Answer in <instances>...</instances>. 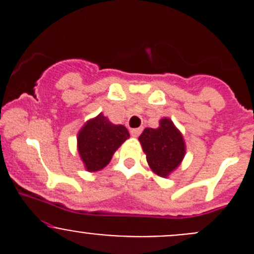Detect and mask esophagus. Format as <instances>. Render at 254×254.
Instances as JSON below:
<instances>
[{
  "label": "esophagus",
  "instance_id": "esophagus-1",
  "mask_svg": "<svg viewBox=\"0 0 254 254\" xmlns=\"http://www.w3.org/2000/svg\"><path fill=\"white\" fill-rule=\"evenodd\" d=\"M141 131H142V129L137 127V129H131V130H130V134H131V136L137 137L140 134H141Z\"/></svg>",
  "mask_w": 254,
  "mask_h": 254
}]
</instances>
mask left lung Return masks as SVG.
I'll return each instance as SVG.
<instances>
[{
    "instance_id": "left-lung-1",
    "label": "left lung",
    "mask_w": 254,
    "mask_h": 254,
    "mask_svg": "<svg viewBox=\"0 0 254 254\" xmlns=\"http://www.w3.org/2000/svg\"><path fill=\"white\" fill-rule=\"evenodd\" d=\"M139 141L151 171L162 178H168L186 156L183 135L170 118H162L156 129L146 127Z\"/></svg>"
}]
</instances>
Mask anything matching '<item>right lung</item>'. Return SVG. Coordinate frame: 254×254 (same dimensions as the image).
I'll list each match as a JSON object with an SVG mask.
<instances>
[{"label": "right lung", "mask_w": 254, "mask_h": 254, "mask_svg": "<svg viewBox=\"0 0 254 254\" xmlns=\"http://www.w3.org/2000/svg\"><path fill=\"white\" fill-rule=\"evenodd\" d=\"M129 137L124 125L113 124L102 113L87 120L77 134V151L86 171L103 170L115 151Z\"/></svg>", "instance_id": "add662e5"}]
</instances>
